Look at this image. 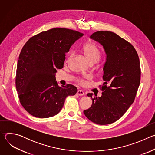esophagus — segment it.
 <instances>
[{"label":"esophagus","instance_id":"34e87169","mask_svg":"<svg viewBox=\"0 0 155 155\" xmlns=\"http://www.w3.org/2000/svg\"><path fill=\"white\" fill-rule=\"evenodd\" d=\"M77 95H78V96H83V95L84 94L83 91H82V90H78V91H77Z\"/></svg>","mask_w":155,"mask_h":155}]
</instances>
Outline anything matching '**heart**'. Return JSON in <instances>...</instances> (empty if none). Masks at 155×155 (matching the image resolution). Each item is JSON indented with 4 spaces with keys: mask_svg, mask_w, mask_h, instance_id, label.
<instances>
[{
    "mask_svg": "<svg viewBox=\"0 0 155 155\" xmlns=\"http://www.w3.org/2000/svg\"><path fill=\"white\" fill-rule=\"evenodd\" d=\"M83 50L86 58L91 63H95L99 59L101 56V53L98 47L94 43L92 42L86 43V44H84L83 47ZM73 54L74 53H71L68 59V61L72 57Z\"/></svg>",
    "mask_w": 155,
    "mask_h": 155,
    "instance_id": "obj_1",
    "label": "heart"
}]
</instances>
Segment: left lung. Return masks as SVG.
<instances>
[{"mask_svg": "<svg viewBox=\"0 0 155 155\" xmlns=\"http://www.w3.org/2000/svg\"><path fill=\"white\" fill-rule=\"evenodd\" d=\"M90 38L99 43L106 54L102 96L92 99L84 115L92 122L105 125L119 120L134 102L140 81V66L137 51L130 43L110 31H98Z\"/></svg>", "mask_w": 155, "mask_h": 155, "instance_id": "left-lung-1", "label": "left lung"}]
</instances>
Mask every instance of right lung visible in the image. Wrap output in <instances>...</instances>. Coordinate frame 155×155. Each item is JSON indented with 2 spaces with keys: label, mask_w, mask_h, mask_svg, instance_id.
<instances>
[{
  "label": "right lung",
  "mask_w": 155,
  "mask_h": 155,
  "mask_svg": "<svg viewBox=\"0 0 155 155\" xmlns=\"http://www.w3.org/2000/svg\"><path fill=\"white\" fill-rule=\"evenodd\" d=\"M83 35L71 29L53 28L33 36L22 48L16 87L21 105L31 115L53 117L61 110L65 98L77 93L72 84L59 86L55 75L57 69L63 68L65 53Z\"/></svg>",
  "instance_id": "1"
}]
</instances>
